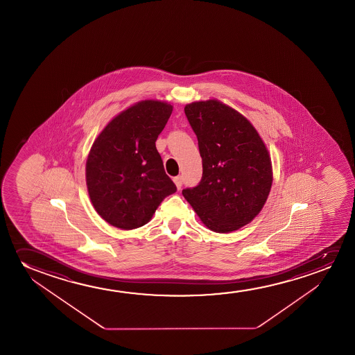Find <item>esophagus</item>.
<instances>
[{
    "label": "esophagus",
    "mask_w": 355,
    "mask_h": 355,
    "mask_svg": "<svg viewBox=\"0 0 355 355\" xmlns=\"http://www.w3.org/2000/svg\"><path fill=\"white\" fill-rule=\"evenodd\" d=\"M173 182H175L178 189L182 188V184H183V178H182V175H177V177H175V178H173Z\"/></svg>",
    "instance_id": "esophagus-1"
}]
</instances>
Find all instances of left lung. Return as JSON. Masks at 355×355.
<instances>
[{
	"instance_id": "1",
	"label": "left lung",
	"mask_w": 355,
	"mask_h": 355,
	"mask_svg": "<svg viewBox=\"0 0 355 355\" xmlns=\"http://www.w3.org/2000/svg\"><path fill=\"white\" fill-rule=\"evenodd\" d=\"M184 112L198 137L202 177L182 194L216 233L241 228L259 214L272 188L267 148L248 119L223 103H191Z\"/></svg>"
}]
</instances>
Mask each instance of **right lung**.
Returning a JSON list of instances; mask_svg holds the SVG:
<instances>
[{
	"label": "right lung",
	"mask_w": 355,
	"mask_h": 355,
	"mask_svg": "<svg viewBox=\"0 0 355 355\" xmlns=\"http://www.w3.org/2000/svg\"><path fill=\"white\" fill-rule=\"evenodd\" d=\"M171 112L167 103H137L93 143L86 164L88 194L98 214L114 227L139 228L177 191L155 146Z\"/></svg>",
	"instance_id": "right-lung-1"
}]
</instances>
